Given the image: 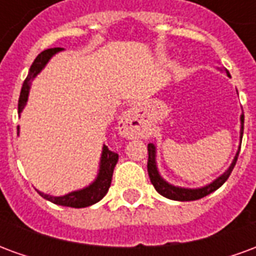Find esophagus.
I'll return each mask as SVG.
<instances>
[{"mask_svg":"<svg viewBox=\"0 0 256 256\" xmlns=\"http://www.w3.org/2000/svg\"><path fill=\"white\" fill-rule=\"evenodd\" d=\"M118 128H119V133L128 138H136L142 134L141 116H140V111L137 106H132L123 114L118 123Z\"/></svg>","mask_w":256,"mask_h":256,"instance_id":"esophagus-1","label":"esophagus"}]
</instances>
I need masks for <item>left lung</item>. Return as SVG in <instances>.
I'll return each instance as SVG.
<instances>
[{"label":"left lung","instance_id":"obj_1","mask_svg":"<svg viewBox=\"0 0 256 256\" xmlns=\"http://www.w3.org/2000/svg\"><path fill=\"white\" fill-rule=\"evenodd\" d=\"M225 72L228 76H230V74H229L228 70H225ZM242 132H244V114L240 115V145H238V150H237L236 155H234L233 160H232L230 166L228 167L225 172H222L220 177L215 178L212 182L207 184L204 186H200V188H182V186H177V185L167 182L166 180L162 177L160 172H159V168H158V163H156V145L154 142H150V144H148V155H150L148 156V174H150V182L155 186L158 193H160L162 196L172 198V200H177V202L198 200V198L212 193L226 182V180L229 178L230 172H233V167L236 166L238 152H240V148H242Z\"/></svg>","mask_w":256,"mask_h":256}]
</instances>
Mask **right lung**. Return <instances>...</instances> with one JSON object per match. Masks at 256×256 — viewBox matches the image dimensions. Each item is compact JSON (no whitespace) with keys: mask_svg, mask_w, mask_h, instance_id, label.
Returning a JSON list of instances; mask_svg holds the SVG:
<instances>
[{"mask_svg":"<svg viewBox=\"0 0 256 256\" xmlns=\"http://www.w3.org/2000/svg\"><path fill=\"white\" fill-rule=\"evenodd\" d=\"M63 48H53V49H46L41 52L36 58L34 60V63L31 64L30 71L27 78L23 82L22 86V92H20L19 97V104H18V112L20 114L24 110L26 104L28 101V94H30L31 84L32 80L36 79L38 74L41 72L44 68L46 67V64L49 63V60L56 54V53L62 52ZM20 128L18 126V136H19ZM118 159L119 156L115 152L108 150V146L102 145V150H101V158H100V166H98V172H97V177L94 178V181L89 184L88 186H84L82 189H76L72 192L63 194V196H52V194H48V193L40 192L42 198H46L52 203L58 204V206H66V207H74V208H84V207H89L92 204H96L97 202H100L101 198H104L108 192V189L111 186L112 181V174H114V168L116 166Z\"/></svg>","mask_w":256,"mask_h":256,"instance_id":"add662e5","label":"right lung"}]
</instances>
